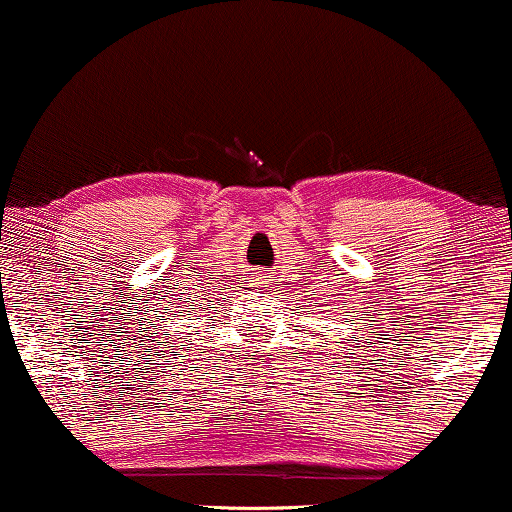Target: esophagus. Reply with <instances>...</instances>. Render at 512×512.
I'll use <instances>...</instances> for the list:
<instances>
[{
    "label": "esophagus",
    "mask_w": 512,
    "mask_h": 512,
    "mask_svg": "<svg viewBox=\"0 0 512 512\" xmlns=\"http://www.w3.org/2000/svg\"><path fill=\"white\" fill-rule=\"evenodd\" d=\"M268 277H270L268 270H256L254 272V279H251V282H256L258 286H263V284H268Z\"/></svg>",
    "instance_id": "1"
}]
</instances>
